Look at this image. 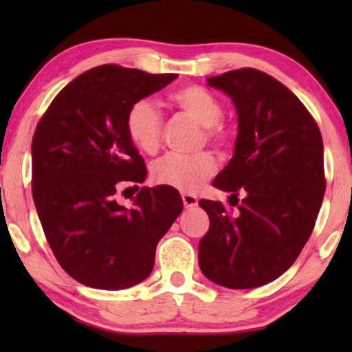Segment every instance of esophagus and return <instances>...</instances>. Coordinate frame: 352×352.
Returning <instances> with one entry per match:
<instances>
[{"label": "esophagus", "mask_w": 352, "mask_h": 352, "mask_svg": "<svg viewBox=\"0 0 352 352\" xmlns=\"http://www.w3.org/2000/svg\"><path fill=\"white\" fill-rule=\"evenodd\" d=\"M182 200H184L185 208H193L199 205V199L193 193H182Z\"/></svg>", "instance_id": "esophagus-1"}]
</instances>
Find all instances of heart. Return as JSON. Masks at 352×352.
I'll list each match as a JSON object with an SVG mask.
<instances>
[{"label": "heart", "mask_w": 352, "mask_h": 352, "mask_svg": "<svg viewBox=\"0 0 352 352\" xmlns=\"http://www.w3.org/2000/svg\"><path fill=\"white\" fill-rule=\"evenodd\" d=\"M172 104L185 116L204 127L208 142L225 145V132L221 117L223 106L213 92L201 86H185L170 94ZM164 120L159 107L151 99H139L129 107L125 116V131L131 142L144 153H153L162 139ZM217 164L212 153L201 152L197 155L168 153L152 165V179L160 185H168L185 192L197 190L215 173Z\"/></svg>", "instance_id": "heart-1"}]
</instances>
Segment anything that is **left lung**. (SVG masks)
<instances>
[{
    "mask_svg": "<svg viewBox=\"0 0 352 352\" xmlns=\"http://www.w3.org/2000/svg\"><path fill=\"white\" fill-rule=\"evenodd\" d=\"M236 109L233 157L213 180L230 192L232 217L220 201L200 200L210 218L199 265L210 281L232 289L263 286L294 263L313 232L324 197L318 124L288 87L243 67L207 79ZM236 199V204L231 201Z\"/></svg>",
    "mask_w": 352,
    "mask_h": 352,
    "instance_id": "8db88e82",
    "label": "left lung"
}]
</instances>
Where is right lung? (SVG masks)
Wrapping results in <instances>:
<instances>
[{
  "label": "right lung",
  "mask_w": 352,
  "mask_h": 352,
  "mask_svg": "<svg viewBox=\"0 0 352 352\" xmlns=\"http://www.w3.org/2000/svg\"><path fill=\"white\" fill-rule=\"evenodd\" d=\"M175 78L98 66L71 80L36 127V212L56 260L82 285L125 289L144 281L157 243L182 213L179 192L168 185L142 187L131 209L115 200L122 184L139 189L147 177L125 131L129 107Z\"/></svg>",
  "instance_id": "add662e5"
}]
</instances>
